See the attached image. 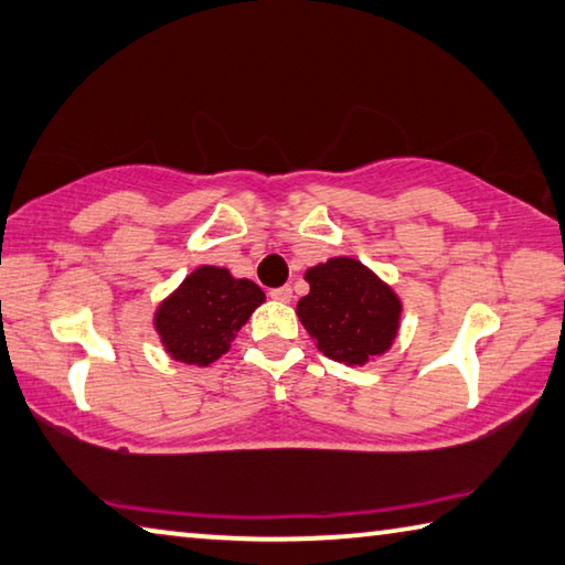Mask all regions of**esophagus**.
<instances>
[{"mask_svg":"<svg viewBox=\"0 0 565 565\" xmlns=\"http://www.w3.org/2000/svg\"><path fill=\"white\" fill-rule=\"evenodd\" d=\"M270 298L277 302H290L292 300V288L290 285H282V288L270 290Z\"/></svg>","mask_w":565,"mask_h":565,"instance_id":"1","label":"esophagus"}]
</instances>
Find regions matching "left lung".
Masks as SVG:
<instances>
[{
    "label": "left lung",
    "instance_id": "left-lung-1",
    "mask_svg": "<svg viewBox=\"0 0 565 565\" xmlns=\"http://www.w3.org/2000/svg\"><path fill=\"white\" fill-rule=\"evenodd\" d=\"M310 292L298 302V318L334 362L367 364L392 348L402 302L387 282L354 257H330L305 273Z\"/></svg>",
    "mask_w": 565,
    "mask_h": 565
}]
</instances>
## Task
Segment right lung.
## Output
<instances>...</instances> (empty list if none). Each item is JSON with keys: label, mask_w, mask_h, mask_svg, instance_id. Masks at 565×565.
<instances>
[{"label": "right lung", "mask_w": 565, "mask_h": 565, "mask_svg": "<svg viewBox=\"0 0 565 565\" xmlns=\"http://www.w3.org/2000/svg\"><path fill=\"white\" fill-rule=\"evenodd\" d=\"M263 302L265 292L253 280L203 265L158 305L153 328L175 362L207 367L231 350L235 332Z\"/></svg>", "instance_id": "add662e5"}]
</instances>
